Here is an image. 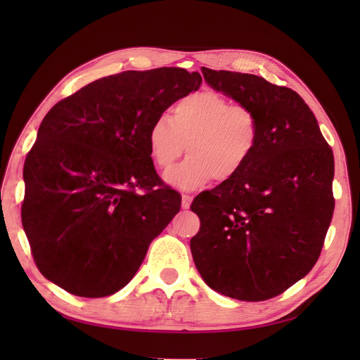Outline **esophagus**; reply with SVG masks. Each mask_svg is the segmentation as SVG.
<instances>
[{
  "mask_svg": "<svg viewBox=\"0 0 360 360\" xmlns=\"http://www.w3.org/2000/svg\"><path fill=\"white\" fill-rule=\"evenodd\" d=\"M192 204V197L191 195H181V207L184 210H188Z\"/></svg>",
  "mask_w": 360,
  "mask_h": 360,
  "instance_id": "esophagus-1",
  "label": "esophagus"
}]
</instances>
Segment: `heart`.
I'll use <instances>...</instances> for the list:
<instances>
[{"label": "heart", "instance_id": "heart-1", "mask_svg": "<svg viewBox=\"0 0 360 360\" xmlns=\"http://www.w3.org/2000/svg\"><path fill=\"white\" fill-rule=\"evenodd\" d=\"M257 112L242 103H231L221 93L202 90L176 105L172 118L159 115L148 130L151 159L167 171L188 146L189 158L165 176L174 188L197 189L213 179H236L252 159L259 143Z\"/></svg>", "mask_w": 360, "mask_h": 360}]
</instances>
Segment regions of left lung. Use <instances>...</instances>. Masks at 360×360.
Here are the masks:
<instances>
[{
    "mask_svg": "<svg viewBox=\"0 0 360 360\" xmlns=\"http://www.w3.org/2000/svg\"><path fill=\"white\" fill-rule=\"evenodd\" d=\"M213 90L257 112L261 135L236 179L195 197L193 263L212 290L261 302L317 263L335 200L333 153L302 97L257 75L201 68Z\"/></svg>",
    "mask_w": 360,
    "mask_h": 360,
    "instance_id": "8db88e82",
    "label": "left lung"
}]
</instances>
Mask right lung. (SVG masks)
<instances>
[{
    "mask_svg": "<svg viewBox=\"0 0 360 360\" xmlns=\"http://www.w3.org/2000/svg\"><path fill=\"white\" fill-rule=\"evenodd\" d=\"M201 82L180 68L127 70L82 86L45 115L25 159L20 216L48 281L105 297L135 276L181 205L155 169L150 126Z\"/></svg>",
    "mask_w": 360,
    "mask_h": 360,
    "instance_id": "add662e5",
    "label": "right lung"
}]
</instances>
